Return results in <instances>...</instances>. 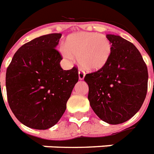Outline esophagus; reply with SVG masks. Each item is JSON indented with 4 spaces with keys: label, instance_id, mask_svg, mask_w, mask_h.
<instances>
[{
    "label": "esophagus",
    "instance_id": "34e87169",
    "mask_svg": "<svg viewBox=\"0 0 154 154\" xmlns=\"http://www.w3.org/2000/svg\"><path fill=\"white\" fill-rule=\"evenodd\" d=\"M85 72L82 69H79V71H78V76H79V79L80 80H83L84 79V77H85Z\"/></svg>",
    "mask_w": 154,
    "mask_h": 154
}]
</instances>
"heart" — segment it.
Wrapping results in <instances>:
<instances>
[{"label":"heart","mask_w":154,"mask_h":154,"mask_svg":"<svg viewBox=\"0 0 154 154\" xmlns=\"http://www.w3.org/2000/svg\"><path fill=\"white\" fill-rule=\"evenodd\" d=\"M63 56L77 57L80 65L88 71H97L111 58L112 46L105 35L97 33H78L69 35L64 43Z\"/></svg>","instance_id":"1"}]
</instances>
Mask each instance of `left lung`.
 I'll list each match as a JSON object with an SVG mask.
<instances>
[{"label":"left lung","instance_id":"obj_1","mask_svg":"<svg viewBox=\"0 0 154 154\" xmlns=\"http://www.w3.org/2000/svg\"><path fill=\"white\" fill-rule=\"evenodd\" d=\"M112 46L111 58L101 69L85 75L88 99L104 122L119 124L139 111L146 97L148 69L133 43L119 35H107Z\"/></svg>","mask_w":154,"mask_h":154}]
</instances>
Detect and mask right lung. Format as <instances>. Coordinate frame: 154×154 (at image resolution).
Masks as SVG:
<instances>
[{
  "label": "right lung",
  "instance_id": "obj_1",
  "mask_svg": "<svg viewBox=\"0 0 154 154\" xmlns=\"http://www.w3.org/2000/svg\"><path fill=\"white\" fill-rule=\"evenodd\" d=\"M61 35H45L23 44L7 68L9 107L31 128L45 130L60 120L79 79L77 66L69 70L60 67L62 56L56 47Z\"/></svg>",
  "mask_w": 154,
  "mask_h": 154
}]
</instances>
